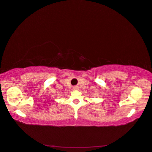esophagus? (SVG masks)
<instances>
[{"instance_id": "obj_1", "label": "esophagus", "mask_w": 152, "mask_h": 152, "mask_svg": "<svg viewBox=\"0 0 152 152\" xmlns=\"http://www.w3.org/2000/svg\"><path fill=\"white\" fill-rule=\"evenodd\" d=\"M73 89L74 90H77V89H78V87H77V86H73Z\"/></svg>"}]
</instances>
